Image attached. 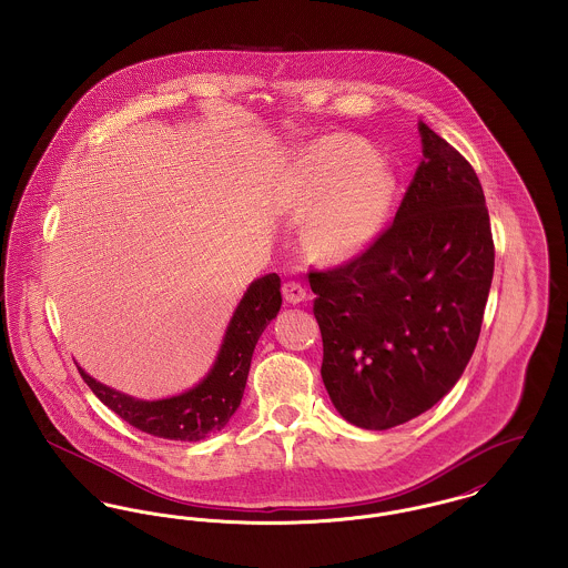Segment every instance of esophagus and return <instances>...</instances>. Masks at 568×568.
I'll return each mask as SVG.
<instances>
[{
    "label": "esophagus",
    "instance_id": "obj_1",
    "mask_svg": "<svg viewBox=\"0 0 568 568\" xmlns=\"http://www.w3.org/2000/svg\"><path fill=\"white\" fill-rule=\"evenodd\" d=\"M306 290L302 287L298 281H287L285 285H283V298L287 302H292V304H298V302L306 301Z\"/></svg>",
    "mask_w": 568,
    "mask_h": 568
}]
</instances>
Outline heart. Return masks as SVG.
Instances as JSON below:
<instances>
[{
  "instance_id": "obj_1",
  "label": "heart",
  "mask_w": 568,
  "mask_h": 568,
  "mask_svg": "<svg viewBox=\"0 0 568 568\" xmlns=\"http://www.w3.org/2000/svg\"><path fill=\"white\" fill-rule=\"evenodd\" d=\"M301 171L308 195H324L304 230L308 248L326 262L367 251L384 232L397 197L393 168L373 159L367 143L354 136H326L302 154Z\"/></svg>"
}]
</instances>
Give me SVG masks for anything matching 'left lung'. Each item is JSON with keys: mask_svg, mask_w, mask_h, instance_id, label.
I'll return each mask as SVG.
<instances>
[{"mask_svg": "<svg viewBox=\"0 0 568 568\" xmlns=\"http://www.w3.org/2000/svg\"><path fill=\"white\" fill-rule=\"evenodd\" d=\"M423 161L393 225L343 266L308 272L336 412L384 432L434 407L462 377L494 278L483 186L466 159L418 122Z\"/></svg>", "mask_w": 568, "mask_h": 568, "instance_id": "1", "label": "left lung"}]
</instances>
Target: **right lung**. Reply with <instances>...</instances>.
Returning <instances> with one entry per match:
<instances>
[{"instance_id": "1", "label": "right lung", "mask_w": 568, "mask_h": 568, "mask_svg": "<svg viewBox=\"0 0 568 568\" xmlns=\"http://www.w3.org/2000/svg\"><path fill=\"white\" fill-rule=\"evenodd\" d=\"M281 302L278 274L272 272L253 281L235 306L219 356L207 375L191 390L169 399H134L77 368L92 393L134 429L163 439L200 442L221 432L240 407L255 345L276 317Z\"/></svg>"}]
</instances>
